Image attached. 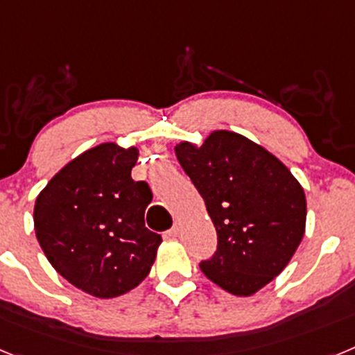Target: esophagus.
<instances>
[{
	"label": "esophagus",
	"mask_w": 355,
	"mask_h": 355,
	"mask_svg": "<svg viewBox=\"0 0 355 355\" xmlns=\"http://www.w3.org/2000/svg\"><path fill=\"white\" fill-rule=\"evenodd\" d=\"M180 231H181V227H180V224H178V222H175L174 225H172L171 229H168L167 233H168V236H178V234H180Z\"/></svg>",
	"instance_id": "1"
}]
</instances>
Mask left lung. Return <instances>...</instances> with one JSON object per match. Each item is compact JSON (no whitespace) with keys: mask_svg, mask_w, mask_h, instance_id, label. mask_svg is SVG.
<instances>
[{"mask_svg":"<svg viewBox=\"0 0 355 355\" xmlns=\"http://www.w3.org/2000/svg\"><path fill=\"white\" fill-rule=\"evenodd\" d=\"M175 155L216 229V252L200 270L229 293H256L302 240V187L274 155L231 131H215L200 147L180 144Z\"/></svg>","mask_w":355,"mask_h":355,"instance_id":"obj_1","label":"left lung"}]
</instances>
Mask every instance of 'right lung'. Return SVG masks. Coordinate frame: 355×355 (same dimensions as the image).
<instances>
[{
  "instance_id": "add662e5",
  "label": "right lung",
  "mask_w": 355,
  "mask_h": 355,
  "mask_svg": "<svg viewBox=\"0 0 355 355\" xmlns=\"http://www.w3.org/2000/svg\"><path fill=\"white\" fill-rule=\"evenodd\" d=\"M137 158L135 147L101 144L67 163L37 197L33 222L46 258L99 299L139 286L162 243L144 220L153 192L131 178Z\"/></svg>"
}]
</instances>
